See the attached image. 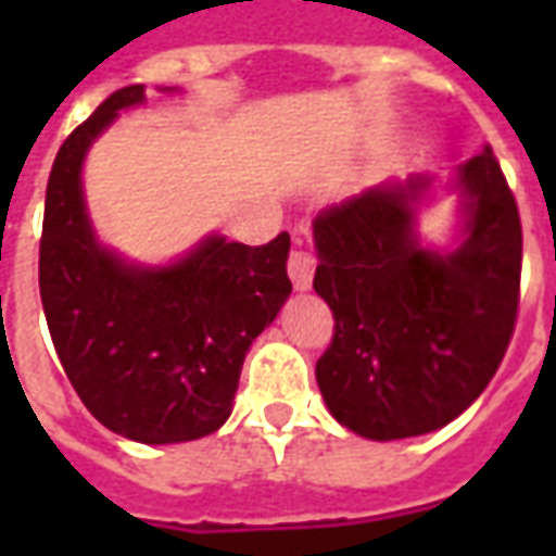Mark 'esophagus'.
<instances>
[{"mask_svg": "<svg viewBox=\"0 0 556 556\" xmlns=\"http://www.w3.org/2000/svg\"><path fill=\"white\" fill-rule=\"evenodd\" d=\"M314 268H317V260H314L308 251H291L288 256V274H291V282H294L296 291H308L314 279Z\"/></svg>", "mask_w": 556, "mask_h": 556, "instance_id": "obj_1", "label": "esophagus"}]
</instances>
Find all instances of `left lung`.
Returning <instances> with one entry per match:
<instances>
[{
    "label": "left lung",
    "instance_id": "1",
    "mask_svg": "<svg viewBox=\"0 0 556 556\" xmlns=\"http://www.w3.org/2000/svg\"><path fill=\"white\" fill-rule=\"evenodd\" d=\"M459 195L447 245L417 230L424 206ZM314 291L334 312L317 387L346 430L413 439L465 413L500 369L514 334L522 227L491 147L447 176L366 187L312 222Z\"/></svg>",
    "mask_w": 556,
    "mask_h": 556
}]
</instances>
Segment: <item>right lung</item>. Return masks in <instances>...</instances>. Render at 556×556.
<instances>
[{
  "mask_svg": "<svg viewBox=\"0 0 556 556\" xmlns=\"http://www.w3.org/2000/svg\"><path fill=\"white\" fill-rule=\"evenodd\" d=\"M143 100L141 83L115 91L56 152L39 296L56 357L86 409L129 441L178 444L230 418L244 355L291 294V236L251 248L207 233L161 265L100 242L83 187L86 155L121 112Z\"/></svg>",
  "mask_w": 556,
  "mask_h": 556,
  "instance_id": "add662e5",
  "label": "right lung"
}]
</instances>
